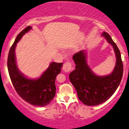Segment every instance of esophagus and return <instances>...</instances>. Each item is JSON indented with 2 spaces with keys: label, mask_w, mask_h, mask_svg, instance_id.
<instances>
[{
  "label": "esophagus",
  "mask_w": 129,
  "mask_h": 129,
  "mask_svg": "<svg viewBox=\"0 0 129 129\" xmlns=\"http://www.w3.org/2000/svg\"><path fill=\"white\" fill-rule=\"evenodd\" d=\"M73 67H72V63L71 62H67L66 63H65L63 66V70L65 72H69L71 70Z\"/></svg>",
  "instance_id": "esophagus-1"
}]
</instances>
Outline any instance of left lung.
<instances>
[{
	"label": "left lung",
	"instance_id": "left-lung-1",
	"mask_svg": "<svg viewBox=\"0 0 129 129\" xmlns=\"http://www.w3.org/2000/svg\"><path fill=\"white\" fill-rule=\"evenodd\" d=\"M102 36L113 46L116 57V65L110 75L100 76L93 73L87 63L85 50L73 56L76 69L70 73L69 79L79 100L87 106H97L109 100L119 86L123 75L120 51L107 33L103 32Z\"/></svg>",
	"mask_w": 129,
	"mask_h": 129
}]
</instances>
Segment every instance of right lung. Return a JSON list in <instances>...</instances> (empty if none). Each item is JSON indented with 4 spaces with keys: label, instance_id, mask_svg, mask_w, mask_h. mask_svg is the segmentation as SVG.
<instances>
[{
    "label": "right lung",
    "instance_id": "right-lung-1",
    "mask_svg": "<svg viewBox=\"0 0 129 129\" xmlns=\"http://www.w3.org/2000/svg\"><path fill=\"white\" fill-rule=\"evenodd\" d=\"M31 28V26H28L16 37L9 51L7 66L10 79L17 94L33 106L44 107L55 96L56 78L60 72L63 63L51 62L38 79H28L20 73L16 64V46L22 37Z\"/></svg>",
    "mask_w": 129,
    "mask_h": 129
}]
</instances>
